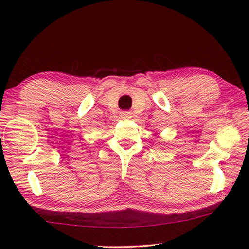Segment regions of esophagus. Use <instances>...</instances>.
<instances>
[{
    "instance_id": "obj_1",
    "label": "esophagus",
    "mask_w": 249,
    "mask_h": 249,
    "mask_svg": "<svg viewBox=\"0 0 249 249\" xmlns=\"http://www.w3.org/2000/svg\"><path fill=\"white\" fill-rule=\"evenodd\" d=\"M121 117H122V119H124V120H129V119H132V113L127 112V111L122 112L121 113Z\"/></svg>"
}]
</instances>
